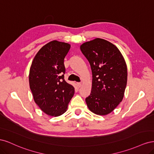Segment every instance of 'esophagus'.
<instances>
[{
  "label": "esophagus",
  "mask_w": 154,
  "mask_h": 154,
  "mask_svg": "<svg viewBox=\"0 0 154 154\" xmlns=\"http://www.w3.org/2000/svg\"><path fill=\"white\" fill-rule=\"evenodd\" d=\"M82 83H77V86H78V88L81 87H82Z\"/></svg>",
  "instance_id": "esophagus-1"
}]
</instances>
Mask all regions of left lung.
<instances>
[{"label":"left lung","mask_w":154,"mask_h":154,"mask_svg":"<svg viewBox=\"0 0 154 154\" xmlns=\"http://www.w3.org/2000/svg\"><path fill=\"white\" fill-rule=\"evenodd\" d=\"M91 65L92 89L85 98L89 110L97 115L112 112L122 101L127 83V67L118 48L109 41L95 38L80 46Z\"/></svg>","instance_id":"left-lung-1"}]
</instances>
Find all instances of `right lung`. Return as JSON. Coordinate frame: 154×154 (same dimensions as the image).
I'll list each match as a JSON object with an SVG mask.
<instances>
[{
  "instance_id": "right-lung-1",
  "label": "right lung",
  "mask_w": 154,
  "mask_h": 154,
  "mask_svg": "<svg viewBox=\"0 0 154 154\" xmlns=\"http://www.w3.org/2000/svg\"><path fill=\"white\" fill-rule=\"evenodd\" d=\"M71 45L51 41L36 53L29 70V82L34 101L44 113L59 116L67 110L74 87L64 80V58Z\"/></svg>"
}]
</instances>
